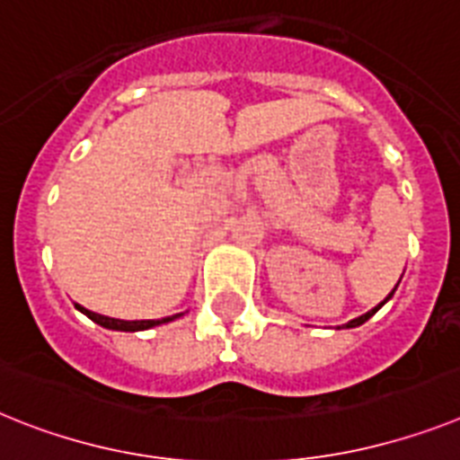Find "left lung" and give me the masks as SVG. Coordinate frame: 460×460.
Here are the masks:
<instances>
[{
    "label": "left lung",
    "mask_w": 460,
    "mask_h": 460,
    "mask_svg": "<svg viewBox=\"0 0 460 460\" xmlns=\"http://www.w3.org/2000/svg\"><path fill=\"white\" fill-rule=\"evenodd\" d=\"M395 289H397V285H395ZM395 289H393V292H395ZM393 292H391V295H388V296H385V299H384V302L379 304V306H374L372 311H367V314H365V315H360V318H355V320H350V323H346V327H358V325H362V323H367V320L372 318V315L376 314V311H379V308L384 306L385 302H388V299H391V296H393Z\"/></svg>",
    "instance_id": "8db88e82"
}]
</instances>
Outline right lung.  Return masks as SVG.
<instances>
[{"mask_svg":"<svg viewBox=\"0 0 460 460\" xmlns=\"http://www.w3.org/2000/svg\"><path fill=\"white\" fill-rule=\"evenodd\" d=\"M79 308L81 314L88 315L93 323H98V325L107 327V330H119V332H140V330H149V327H156V325H164V323H171V320L180 318L182 314L177 315H168V318H161V320H119V318H107V315H100V314H93L88 308H84L81 304H75Z\"/></svg>","mask_w":460,"mask_h":460,"instance_id":"right-lung-1","label":"right lung"}]
</instances>
